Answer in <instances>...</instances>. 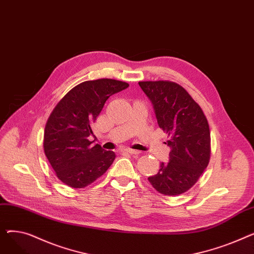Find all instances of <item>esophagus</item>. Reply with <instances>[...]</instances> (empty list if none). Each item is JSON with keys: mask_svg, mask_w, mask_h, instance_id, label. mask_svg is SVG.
Instances as JSON below:
<instances>
[{"mask_svg": "<svg viewBox=\"0 0 254 254\" xmlns=\"http://www.w3.org/2000/svg\"><path fill=\"white\" fill-rule=\"evenodd\" d=\"M125 151H126V152H127V153H130V154H135V155H138V154H140V153H141V151H139V150L130 149V148H127V149H125Z\"/></svg>", "mask_w": 254, "mask_h": 254, "instance_id": "1", "label": "esophagus"}]
</instances>
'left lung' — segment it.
<instances>
[{
    "mask_svg": "<svg viewBox=\"0 0 254 254\" xmlns=\"http://www.w3.org/2000/svg\"><path fill=\"white\" fill-rule=\"evenodd\" d=\"M140 87L150 100L158 127L167 131L169 162L148 177L153 188L166 195L189 190L207 168L210 159V129L203 110L182 86L170 81H142Z\"/></svg>",
    "mask_w": 254,
    "mask_h": 254,
    "instance_id": "1",
    "label": "left lung"
}]
</instances>
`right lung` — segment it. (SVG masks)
Instances as JSON below:
<instances>
[{
  "instance_id": "add662e5",
  "label": "right lung",
  "mask_w": 254,
  "mask_h": 254,
  "mask_svg": "<svg viewBox=\"0 0 254 254\" xmlns=\"http://www.w3.org/2000/svg\"><path fill=\"white\" fill-rule=\"evenodd\" d=\"M128 87L114 79L90 80L72 88L50 114L44 131V151L58 178L82 189L101 177L115 153L92 145V124L114 93Z\"/></svg>"
}]
</instances>
